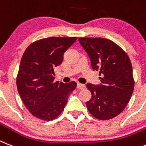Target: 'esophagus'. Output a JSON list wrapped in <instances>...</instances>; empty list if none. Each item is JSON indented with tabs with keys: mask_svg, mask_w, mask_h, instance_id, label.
<instances>
[{
	"mask_svg": "<svg viewBox=\"0 0 146 146\" xmlns=\"http://www.w3.org/2000/svg\"><path fill=\"white\" fill-rule=\"evenodd\" d=\"M77 88H78V90H83V89L85 88V85H84V84H82L78 83L77 84Z\"/></svg>",
	"mask_w": 146,
	"mask_h": 146,
	"instance_id": "1",
	"label": "esophagus"
}]
</instances>
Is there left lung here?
Returning <instances> with one entry per match:
<instances>
[{
  "mask_svg": "<svg viewBox=\"0 0 146 146\" xmlns=\"http://www.w3.org/2000/svg\"><path fill=\"white\" fill-rule=\"evenodd\" d=\"M90 59L93 70H98L101 84H87L92 98L86 103L90 113L98 120H110L125 109L134 90L132 66L126 53L105 38H78Z\"/></svg>",
  "mask_w": 146,
  "mask_h": 146,
  "instance_id": "1",
  "label": "left lung"
}]
</instances>
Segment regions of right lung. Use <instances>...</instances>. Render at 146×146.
I'll return each instance as SVG.
<instances>
[{"instance_id":"obj_1","label":"right lung","mask_w":146,"mask_h":146,"mask_svg":"<svg viewBox=\"0 0 146 146\" xmlns=\"http://www.w3.org/2000/svg\"><path fill=\"white\" fill-rule=\"evenodd\" d=\"M77 37H48L28 47L20 61L17 87L31 114L43 120H52L64 110L68 97L76 87L71 82H54L55 67L60 65L64 52Z\"/></svg>"}]
</instances>
